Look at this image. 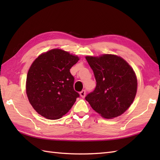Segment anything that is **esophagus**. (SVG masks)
I'll use <instances>...</instances> for the list:
<instances>
[{
    "mask_svg": "<svg viewBox=\"0 0 160 160\" xmlns=\"http://www.w3.org/2000/svg\"><path fill=\"white\" fill-rule=\"evenodd\" d=\"M80 95L81 97H82V98H84V97H85L86 91H85V90H82V91H80Z\"/></svg>",
    "mask_w": 160,
    "mask_h": 160,
    "instance_id": "1",
    "label": "esophagus"
}]
</instances>
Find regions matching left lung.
Wrapping results in <instances>:
<instances>
[{
	"mask_svg": "<svg viewBox=\"0 0 160 160\" xmlns=\"http://www.w3.org/2000/svg\"><path fill=\"white\" fill-rule=\"evenodd\" d=\"M86 60L93 71L96 87L85 100L102 117L120 116L131 106L137 93L133 69L121 57L112 54L87 56Z\"/></svg>",
	"mask_w": 160,
	"mask_h": 160,
	"instance_id": "left-lung-1",
	"label": "left lung"
}]
</instances>
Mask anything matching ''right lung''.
Returning <instances> with one entry per match:
<instances>
[{
  "instance_id": "obj_1",
  "label": "right lung",
  "mask_w": 160,
  "mask_h": 160,
  "mask_svg": "<svg viewBox=\"0 0 160 160\" xmlns=\"http://www.w3.org/2000/svg\"><path fill=\"white\" fill-rule=\"evenodd\" d=\"M79 58L60 49L42 53L33 61L27 76L26 93L33 108L49 120L62 118L80 95L73 89L70 69Z\"/></svg>"
}]
</instances>
